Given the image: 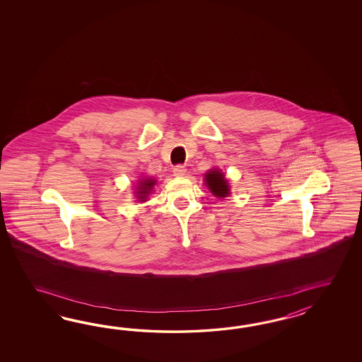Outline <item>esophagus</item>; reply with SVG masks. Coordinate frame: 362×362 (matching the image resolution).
Masks as SVG:
<instances>
[{"label": "esophagus", "mask_w": 362, "mask_h": 362, "mask_svg": "<svg viewBox=\"0 0 362 362\" xmlns=\"http://www.w3.org/2000/svg\"><path fill=\"white\" fill-rule=\"evenodd\" d=\"M173 173H174V175L175 176H185L186 175L187 168L185 165H177L174 167Z\"/></svg>", "instance_id": "1"}]
</instances>
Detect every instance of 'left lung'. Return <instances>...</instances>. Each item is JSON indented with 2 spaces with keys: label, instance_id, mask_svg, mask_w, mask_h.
I'll return each instance as SVG.
<instances>
[{
  "label": "left lung",
  "instance_id": "1",
  "mask_svg": "<svg viewBox=\"0 0 362 362\" xmlns=\"http://www.w3.org/2000/svg\"><path fill=\"white\" fill-rule=\"evenodd\" d=\"M206 185L211 189V192L218 197H226L230 194V187L227 180L224 179L223 173L218 170L209 171L206 175Z\"/></svg>",
  "mask_w": 362,
  "mask_h": 362
}]
</instances>
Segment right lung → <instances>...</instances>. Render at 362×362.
<instances>
[{"label": "right lung", "mask_w": 362, "mask_h": 362, "mask_svg": "<svg viewBox=\"0 0 362 362\" xmlns=\"http://www.w3.org/2000/svg\"><path fill=\"white\" fill-rule=\"evenodd\" d=\"M155 185V180L153 179H144L141 182V185H139V188H138V191H136V197L139 200H144L146 197H147V194L153 189V186Z\"/></svg>", "instance_id": "obj_1"}]
</instances>
